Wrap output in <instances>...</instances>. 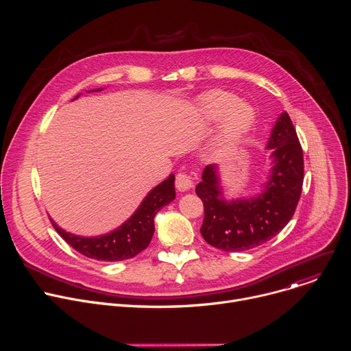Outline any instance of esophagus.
<instances>
[{
    "label": "esophagus",
    "instance_id": "34e87169",
    "mask_svg": "<svg viewBox=\"0 0 351 351\" xmlns=\"http://www.w3.org/2000/svg\"><path fill=\"white\" fill-rule=\"evenodd\" d=\"M194 182L193 178L187 173H178L176 176V189L180 191H187L190 189H193Z\"/></svg>",
    "mask_w": 351,
    "mask_h": 351
}]
</instances>
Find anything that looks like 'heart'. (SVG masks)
Instances as JSON below:
<instances>
[{"instance_id":"1","label":"heart","mask_w":351,"mask_h":351,"mask_svg":"<svg viewBox=\"0 0 351 351\" xmlns=\"http://www.w3.org/2000/svg\"><path fill=\"white\" fill-rule=\"evenodd\" d=\"M198 117L207 125L222 121L214 143L217 152L236 147L256 123L254 108L247 103H240L234 94L223 90H213L202 97Z\"/></svg>"}]
</instances>
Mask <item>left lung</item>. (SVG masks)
Instances as JSON below:
<instances>
[{
  "label": "left lung",
  "instance_id": "obj_1",
  "mask_svg": "<svg viewBox=\"0 0 351 351\" xmlns=\"http://www.w3.org/2000/svg\"><path fill=\"white\" fill-rule=\"evenodd\" d=\"M271 171L264 190L248 198L226 199L218 165H207L195 186L204 204L199 229L204 240L223 252H245L271 240L291 219L304 179L303 149L287 112L279 115L267 143Z\"/></svg>",
  "mask_w": 351,
  "mask_h": 351
}]
</instances>
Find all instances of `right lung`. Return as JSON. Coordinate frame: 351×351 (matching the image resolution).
Instances as JSON below:
<instances>
[{
    "label": "right lung",
    "mask_w": 351,
    "mask_h": 351,
    "mask_svg": "<svg viewBox=\"0 0 351 351\" xmlns=\"http://www.w3.org/2000/svg\"><path fill=\"white\" fill-rule=\"evenodd\" d=\"M103 88L87 93L101 91ZM80 95V94H79ZM76 95L73 99H76ZM175 175H169L162 183L149 191L134 214L115 230L94 237L72 234L61 229L53 219V226L60 236L80 254L98 261H123L133 258L149 244L154 234V218L157 213L175 199Z\"/></svg>",
    "instance_id": "right-lung-1"
}]
</instances>
